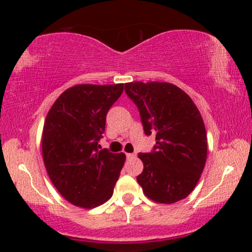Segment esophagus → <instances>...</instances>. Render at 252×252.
<instances>
[{
	"label": "esophagus",
	"instance_id": "34e87169",
	"mask_svg": "<svg viewBox=\"0 0 252 252\" xmlns=\"http://www.w3.org/2000/svg\"><path fill=\"white\" fill-rule=\"evenodd\" d=\"M136 158V154H132V153H128V154H126V158H128V160H132V158Z\"/></svg>",
	"mask_w": 252,
	"mask_h": 252
}]
</instances>
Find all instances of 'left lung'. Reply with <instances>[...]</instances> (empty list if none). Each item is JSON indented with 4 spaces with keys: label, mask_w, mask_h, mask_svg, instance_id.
I'll list each match as a JSON object with an SVG mask.
<instances>
[{
    "label": "left lung",
    "mask_w": 252,
    "mask_h": 252,
    "mask_svg": "<svg viewBox=\"0 0 252 252\" xmlns=\"http://www.w3.org/2000/svg\"><path fill=\"white\" fill-rule=\"evenodd\" d=\"M146 135L155 134L152 153H140L143 172L137 182L150 200L173 204L185 199L200 179L207 156L202 117L190 97L166 82L126 83Z\"/></svg>",
    "instance_id": "left-lung-1"
}]
</instances>
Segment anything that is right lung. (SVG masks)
Returning a JSON list of instances; mask_svg holds the SVG:
<instances>
[{
  "label": "right lung",
  "mask_w": 252,
  "mask_h": 252,
  "mask_svg": "<svg viewBox=\"0 0 252 252\" xmlns=\"http://www.w3.org/2000/svg\"><path fill=\"white\" fill-rule=\"evenodd\" d=\"M124 84H79L60 94L42 130V158L52 184L71 204L94 209L108 201L126 155L98 149L106 114Z\"/></svg>",
  "instance_id": "add662e5"
}]
</instances>
